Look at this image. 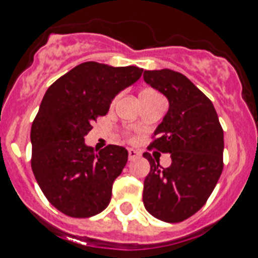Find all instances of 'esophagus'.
Here are the masks:
<instances>
[{"label": "esophagus", "mask_w": 258, "mask_h": 258, "mask_svg": "<svg viewBox=\"0 0 258 258\" xmlns=\"http://www.w3.org/2000/svg\"><path fill=\"white\" fill-rule=\"evenodd\" d=\"M139 157H140V152L135 151V149H128V160L130 161L136 160V158H139Z\"/></svg>", "instance_id": "esophagus-1"}]
</instances>
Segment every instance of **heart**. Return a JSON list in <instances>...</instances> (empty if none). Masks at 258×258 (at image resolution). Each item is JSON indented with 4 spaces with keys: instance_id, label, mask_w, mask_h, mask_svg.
<instances>
[{
    "instance_id": "1",
    "label": "heart",
    "mask_w": 258,
    "mask_h": 258,
    "mask_svg": "<svg viewBox=\"0 0 258 258\" xmlns=\"http://www.w3.org/2000/svg\"><path fill=\"white\" fill-rule=\"evenodd\" d=\"M144 92H153V91H144Z\"/></svg>"
}]
</instances>
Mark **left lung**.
<instances>
[{"instance_id": "8db88e82", "label": "left lung", "mask_w": 258, "mask_h": 258, "mask_svg": "<svg viewBox=\"0 0 258 258\" xmlns=\"http://www.w3.org/2000/svg\"><path fill=\"white\" fill-rule=\"evenodd\" d=\"M144 80L169 100L148 149L170 153L171 165L162 167L160 157L143 154L151 163L143 203L157 219L182 222L205 205L222 174L223 130L212 101L183 74L144 71Z\"/></svg>"}]
</instances>
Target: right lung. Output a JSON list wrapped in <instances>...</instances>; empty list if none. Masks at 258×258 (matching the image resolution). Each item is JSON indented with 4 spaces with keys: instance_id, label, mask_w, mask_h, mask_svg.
<instances>
[{
    "instance_id": "add662e5",
    "label": "right lung",
    "mask_w": 258,
    "mask_h": 258,
    "mask_svg": "<svg viewBox=\"0 0 258 258\" xmlns=\"http://www.w3.org/2000/svg\"><path fill=\"white\" fill-rule=\"evenodd\" d=\"M142 74L136 66L84 62L45 92L31 127V167L49 203L66 216L88 218L110 203L128 152L119 145L97 152L87 147L84 136L98 116L106 115L115 95Z\"/></svg>"
}]
</instances>
